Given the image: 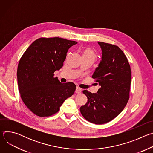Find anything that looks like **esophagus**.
<instances>
[{"label": "esophagus", "mask_w": 153, "mask_h": 153, "mask_svg": "<svg viewBox=\"0 0 153 153\" xmlns=\"http://www.w3.org/2000/svg\"><path fill=\"white\" fill-rule=\"evenodd\" d=\"M81 92H82L81 88H80L79 87H77L76 89V93H77V94H79V93H80Z\"/></svg>", "instance_id": "obj_1"}]
</instances>
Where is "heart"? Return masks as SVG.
<instances>
[{
  "label": "heart",
  "instance_id": "b5f03b06",
  "mask_svg": "<svg viewBox=\"0 0 153 153\" xmlns=\"http://www.w3.org/2000/svg\"><path fill=\"white\" fill-rule=\"evenodd\" d=\"M83 55H85V56H91L92 57H93L94 59L96 57V54L94 53V52L91 50H90V49H87L86 50L84 53H83Z\"/></svg>",
  "mask_w": 153,
  "mask_h": 153
}]
</instances>
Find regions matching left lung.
I'll list each match as a JSON object with an SVG mask.
<instances>
[{
	"mask_svg": "<svg viewBox=\"0 0 153 153\" xmlns=\"http://www.w3.org/2000/svg\"><path fill=\"white\" fill-rule=\"evenodd\" d=\"M102 59L92 77L100 88L97 93L83 90L88 102L80 111L88 122L100 125L111 121L124 109L128 99L131 74L126 57L117 46L98 42Z\"/></svg>",
	"mask_w": 153,
	"mask_h": 153,
	"instance_id": "8db88e82",
	"label": "left lung"
}]
</instances>
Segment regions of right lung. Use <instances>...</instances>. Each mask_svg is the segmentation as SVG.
Masks as SVG:
<instances>
[{"label": "right lung", "mask_w": 153, "mask_h": 153, "mask_svg": "<svg viewBox=\"0 0 153 153\" xmlns=\"http://www.w3.org/2000/svg\"><path fill=\"white\" fill-rule=\"evenodd\" d=\"M77 42L59 37L39 38L33 42L18 64L17 78L20 97L29 110L40 117L57 113L76 86L62 83L54 73L63 65L70 47Z\"/></svg>", "instance_id": "add662e5"}]
</instances>
